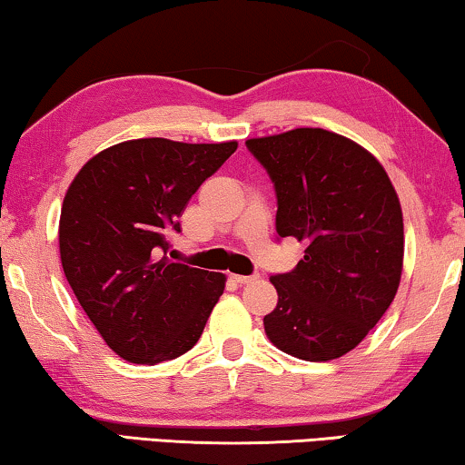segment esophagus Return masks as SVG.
<instances>
[{
    "label": "esophagus",
    "instance_id": "obj_1",
    "mask_svg": "<svg viewBox=\"0 0 465 465\" xmlns=\"http://www.w3.org/2000/svg\"><path fill=\"white\" fill-rule=\"evenodd\" d=\"M232 279L241 282V285H249V282H253L258 279V274H232Z\"/></svg>",
    "mask_w": 465,
    "mask_h": 465
}]
</instances>
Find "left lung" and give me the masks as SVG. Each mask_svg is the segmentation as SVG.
Instances as JSON below:
<instances>
[{"mask_svg":"<svg viewBox=\"0 0 465 465\" xmlns=\"http://www.w3.org/2000/svg\"><path fill=\"white\" fill-rule=\"evenodd\" d=\"M277 194V232L306 245L292 272L271 277L279 302L268 340L304 361L350 352L392 304L405 234L381 163L340 134L298 127L247 140Z\"/></svg>","mask_w":465,"mask_h":465,"instance_id":"8db88e82","label":"left lung"}]
</instances>
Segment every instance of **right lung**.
Instances as JSON below:
<instances>
[{
	"mask_svg": "<svg viewBox=\"0 0 465 465\" xmlns=\"http://www.w3.org/2000/svg\"><path fill=\"white\" fill-rule=\"evenodd\" d=\"M237 143L140 138L98 153L64 194L58 243L79 304L121 359L154 365L197 344L226 277L167 258L197 188Z\"/></svg>",
	"mask_w": 465,
	"mask_h": 465,
	"instance_id": "1",
	"label": "right lung"
}]
</instances>
